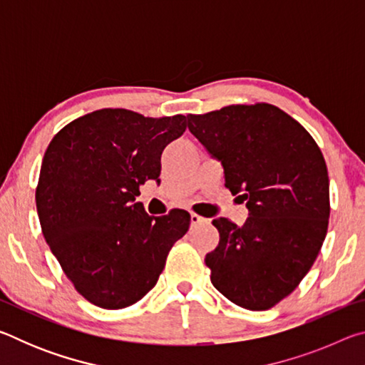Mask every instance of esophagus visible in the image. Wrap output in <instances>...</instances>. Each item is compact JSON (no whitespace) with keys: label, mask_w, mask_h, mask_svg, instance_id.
<instances>
[{"label":"esophagus","mask_w":365,"mask_h":365,"mask_svg":"<svg viewBox=\"0 0 365 365\" xmlns=\"http://www.w3.org/2000/svg\"><path fill=\"white\" fill-rule=\"evenodd\" d=\"M206 222H207V219L201 217L200 214H196V212H191V225H200V224H206Z\"/></svg>","instance_id":"obj_1"}]
</instances>
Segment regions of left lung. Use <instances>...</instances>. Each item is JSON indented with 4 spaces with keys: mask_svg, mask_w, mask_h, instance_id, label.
Listing matches in <instances>:
<instances>
[{
    "mask_svg": "<svg viewBox=\"0 0 365 365\" xmlns=\"http://www.w3.org/2000/svg\"><path fill=\"white\" fill-rule=\"evenodd\" d=\"M187 119L224 165L225 187L250 209L243 225L212 220L220 235L205 259L212 285L235 304L267 311L294 292L322 248L330 217L324 154L298 120L269 103Z\"/></svg>",
    "mask_w": 365,
    "mask_h": 365,
    "instance_id": "8db88e82",
    "label": "left lung"
}]
</instances>
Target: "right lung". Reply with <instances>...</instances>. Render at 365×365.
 Segmentation results:
<instances>
[{
  "instance_id": "obj_1",
  "label": "right lung",
  "mask_w": 365,
  "mask_h": 365,
  "mask_svg": "<svg viewBox=\"0 0 365 365\" xmlns=\"http://www.w3.org/2000/svg\"><path fill=\"white\" fill-rule=\"evenodd\" d=\"M187 117L100 109L67 123L43 156L35 200L43 237L67 279L91 304L123 309L156 285L190 214L153 217L133 202L158 180L160 154Z\"/></svg>"
}]
</instances>
